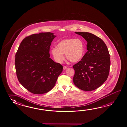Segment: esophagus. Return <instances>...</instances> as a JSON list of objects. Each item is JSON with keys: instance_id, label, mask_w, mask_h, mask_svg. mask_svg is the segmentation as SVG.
I'll use <instances>...</instances> for the list:
<instances>
[{"instance_id": "obj_1", "label": "esophagus", "mask_w": 127, "mask_h": 127, "mask_svg": "<svg viewBox=\"0 0 127 127\" xmlns=\"http://www.w3.org/2000/svg\"><path fill=\"white\" fill-rule=\"evenodd\" d=\"M66 68H67V66H65V65H64V66H63V69H64V70H65Z\"/></svg>"}]
</instances>
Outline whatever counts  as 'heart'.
Wrapping results in <instances>:
<instances>
[{"label": "heart", "instance_id": "b5f03b06", "mask_svg": "<svg viewBox=\"0 0 127 127\" xmlns=\"http://www.w3.org/2000/svg\"><path fill=\"white\" fill-rule=\"evenodd\" d=\"M57 48H53L51 51L55 60L61 63L66 57L70 62H78L83 58L85 54V46L80 39L66 38L61 40L57 44Z\"/></svg>", "mask_w": 127, "mask_h": 127}]
</instances>
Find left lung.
Here are the masks:
<instances>
[{
	"label": "left lung",
	"mask_w": 127,
	"mask_h": 127,
	"mask_svg": "<svg viewBox=\"0 0 127 127\" xmlns=\"http://www.w3.org/2000/svg\"><path fill=\"white\" fill-rule=\"evenodd\" d=\"M87 41L88 51L80 62L73 66L75 70L73 82L85 91L95 90L107 80L109 76L110 57L104 41L88 32H75Z\"/></svg>",
	"instance_id": "1"
}]
</instances>
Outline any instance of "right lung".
<instances>
[{
  "mask_svg": "<svg viewBox=\"0 0 127 127\" xmlns=\"http://www.w3.org/2000/svg\"><path fill=\"white\" fill-rule=\"evenodd\" d=\"M55 37L50 32L27 36L16 53V72L18 81L32 93L40 95L49 92L62 72V65L50 58V47Z\"/></svg>",
  "mask_w": 127,
  "mask_h": 127,
  "instance_id": "1",
  "label": "right lung"
}]
</instances>
